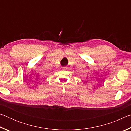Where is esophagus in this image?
I'll list each match as a JSON object with an SVG mask.
<instances>
[{
  "mask_svg": "<svg viewBox=\"0 0 131 131\" xmlns=\"http://www.w3.org/2000/svg\"><path fill=\"white\" fill-rule=\"evenodd\" d=\"M63 70H65L66 69V68H63Z\"/></svg>",
  "mask_w": 131,
  "mask_h": 131,
  "instance_id": "obj_1",
  "label": "esophagus"
}]
</instances>
